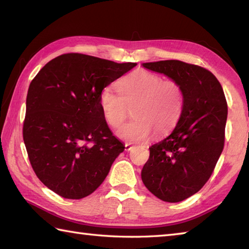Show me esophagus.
<instances>
[{"instance_id": "34e87169", "label": "esophagus", "mask_w": 249, "mask_h": 249, "mask_svg": "<svg viewBox=\"0 0 249 249\" xmlns=\"http://www.w3.org/2000/svg\"><path fill=\"white\" fill-rule=\"evenodd\" d=\"M133 147H134V146L131 145L130 143H126V144H125V151H130L131 149H133Z\"/></svg>"}]
</instances>
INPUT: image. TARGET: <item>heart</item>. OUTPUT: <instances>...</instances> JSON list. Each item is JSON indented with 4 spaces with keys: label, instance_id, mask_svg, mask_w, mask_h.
Segmentation results:
<instances>
[{
    "label": "heart",
    "instance_id": "1",
    "mask_svg": "<svg viewBox=\"0 0 249 249\" xmlns=\"http://www.w3.org/2000/svg\"><path fill=\"white\" fill-rule=\"evenodd\" d=\"M119 94L105 88L99 94V107L106 122L113 128L124 123L133 109L134 120L119 129L118 136L128 142L146 140L153 134L165 135L178 123L184 108V91L173 79L146 71H136L118 83Z\"/></svg>",
    "mask_w": 249,
    "mask_h": 249
}]
</instances>
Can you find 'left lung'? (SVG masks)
<instances>
[{"label": "left lung", "mask_w": 249, "mask_h": 249, "mask_svg": "<svg viewBox=\"0 0 249 249\" xmlns=\"http://www.w3.org/2000/svg\"><path fill=\"white\" fill-rule=\"evenodd\" d=\"M181 84L184 108L167 138L150 147L141 178L166 202H179L198 193L212 176L224 150L228 106L219 81L205 68L178 60L143 63Z\"/></svg>", "instance_id": "obj_1"}]
</instances>
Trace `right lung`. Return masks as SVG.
I'll list each match as a JSON object with an SVG mask.
<instances>
[{
	"instance_id": "right-lung-1",
	"label": "right lung",
	"mask_w": 249,
	"mask_h": 249,
	"mask_svg": "<svg viewBox=\"0 0 249 249\" xmlns=\"http://www.w3.org/2000/svg\"><path fill=\"white\" fill-rule=\"evenodd\" d=\"M136 65L66 53L32 80L23 140L35 174L52 192L81 199L108 176L125 146L108 127L99 94Z\"/></svg>"
}]
</instances>
